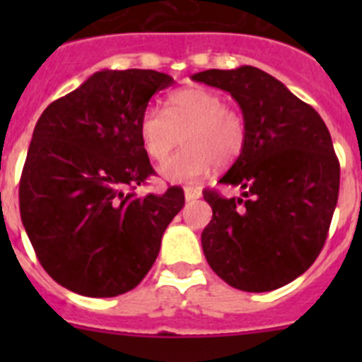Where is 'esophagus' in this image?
I'll list each match as a JSON object with an SVG mask.
<instances>
[{"label": "esophagus", "mask_w": 362, "mask_h": 362, "mask_svg": "<svg viewBox=\"0 0 362 362\" xmlns=\"http://www.w3.org/2000/svg\"><path fill=\"white\" fill-rule=\"evenodd\" d=\"M201 197V188L197 187H185V199L194 201Z\"/></svg>", "instance_id": "1"}]
</instances>
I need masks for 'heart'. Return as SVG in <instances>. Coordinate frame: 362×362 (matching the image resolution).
Here are the masks:
<instances>
[{
	"label": "heart",
	"instance_id": "b5f03b06",
	"mask_svg": "<svg viewBox=\"0 0 362 362\" xmlns=\"http://www.w3.org/2000/svg\"><path fill=\"white\" fill-rule=\"evenodd\" d=\"M139 139L152 161H165L179 143V150L161 166V177L170 183H194L209 175L212 166L225 168L235 163L246 146L245 117L226 107L217 92L190 86L172 92L165 110L146 107L139 123Z\"/></svg>",
	"mask_w": 362,
	"mask_h": 362
}]
</instances>
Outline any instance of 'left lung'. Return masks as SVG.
I'll return each instance as SVG.
<instances>
[{"label": "left lung", "instance_id": "1", "mask_svg": "<svg viewBox=\"0 0 362 362\" xmlns=\"http://www.w3.org/2000/svg\"><path fill=\"white\" fill-rule=\"evenodd\" d=\"M192 79L230 92L248 129L245 150L219 181L241 187L243 197L203 192L212 206L204 257L233 288H281L312 267L328 235L341 174L330 132L310 105L255 66Z\"/></svg>", "mask_w": 362, "mask_h": 362}]
</instances>
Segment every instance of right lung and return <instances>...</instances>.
Here are the masks:
<instances>
[{"label":"right lung","instance_id":"obj_1","mask_svg":"<svg viewBox=\"0 0 362 362\" xmlns=\"http://www.w3.org/2000/svg\"><path fill=\"white\" fill-rule=\"evenodd\" d=\"M174 79L156 70H101L45 108L19 181V212L41 267L86 297L136 288L185 194L136 196L153 168L137 123Z\"/></svg>","mask_w":362,"mask_h":362}]
</instances>
